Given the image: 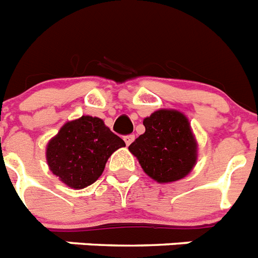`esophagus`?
<instances>
[{
    "instance_id": "1",
    "label": "esophagus",
    "mask_w": 258,
    "mask_h": 258,
    "mask_svg": "<svg viewBox=\"0 0 258 258\" xmlns=\"http://www.w3.org/2000/svg\"><path fill=\"white\" fill-rule=\"evenodd\" d=\"M123 141H125V144H126V145L129 146L132 144V142L135 141V136H133V135L125 136V137H123Z\"/></svg>"
}]
</instances>
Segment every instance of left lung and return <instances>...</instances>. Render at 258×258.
<instances>
[{
  "label": "left lung",
  "mask_w": 258,
  "mask_h": 258,
  "mask_svg": "<svg viewBox=\"0 0 258 258\" xmlns=\"http://www.w3.org/2000/svg\"><path fill=\"white\" fill-rule=\"evenodd\" d=\"M145 133L129 145L142 170L160 184L174 182L193 170L199 145L190 122L176 109H158L144 118Z\"/></svg>",
  "instance_id": "8db88e82"
}]
</instances>
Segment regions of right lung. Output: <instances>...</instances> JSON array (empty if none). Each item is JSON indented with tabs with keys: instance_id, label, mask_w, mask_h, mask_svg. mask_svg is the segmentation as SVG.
Instances as JSON below:
<instances>
[{
	"instance_id": "1",
	"label": "right lung",
	"mask_w": 258,
	"mask_h": 258,
	"mask_svg": "<svg viewBox=\"0 0 258 258\" xmlns=\"http://www.w3.org/2000/svg\"><path fill=\"white\" fill-rule=\"evenodd\" d=\"M125 142L98 117L68 121L46 145V162L59 181L84 189L98 180L108 158Z\"/></svg>"
}]
</instances>
